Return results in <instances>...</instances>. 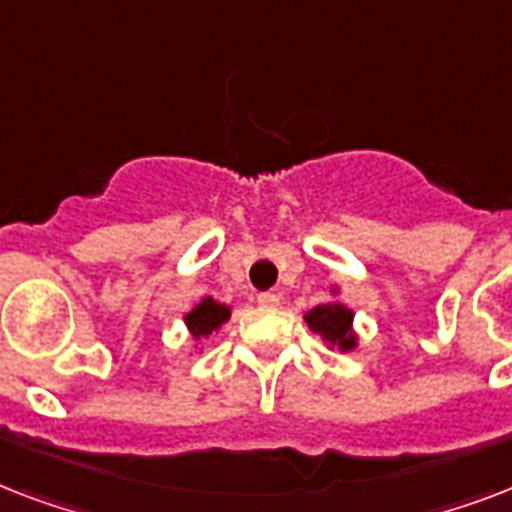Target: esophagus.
I'll use <instances>...</instances> for the list:
<instances>
[{"instance_id":"1","label":"esophagus","mask_w":512,"mask_h":512,"mask_svg":"<svg viewBox=\"0 0 512 512\" xmlns=\"http://www.w3.org/2000/svg\"><path fill=\"white\" fill-rule=\"evenodd\" d=\"M257 305H260V308H276V305H279V295H276V292H260V295H257Z\"/></svg>"}]
</instances>
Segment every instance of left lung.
Returning <instances> with one entry per match:
<instances>
[{
  "instance_id": "left-lung-1",
  "label": "left lung",
  "mask_w": 512,
  "mask_h": 512,
  "mask_svg": "<svg viewBox=\"0 0 512 512\" xmlns=\"http://www.w3.org/2000/svg\"><path fill=\"white\" fill-rule=\"evenodd\" d=\"M305 321L313 332L324 335V340H329L332 345H340L342 350H350L356 345V337L350 332V321H353V313L340 303L329 305H316L311 313H305Z\"/></svg>"
}]
</instances>
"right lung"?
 <instances>
[{
	"mask_svg": "<svg viewBox=\"0 0 512 512\" xmlns=\"http://www.w3.org/2000/svg\"><path fill=\"white\" fill-rule=\"evenodd\" d=\"M228 316H231V311H228L225 305L215 303L212 297H207V300H201V303L185 316V324H188V329L193 332V337H201L209 335V332H215L223 321H228Z\"/></svg>",
	"mask_w": 512,
	"mask_h": 512,
	"instance_id": "1",
	"label": "right lung"
}]
</instances>
